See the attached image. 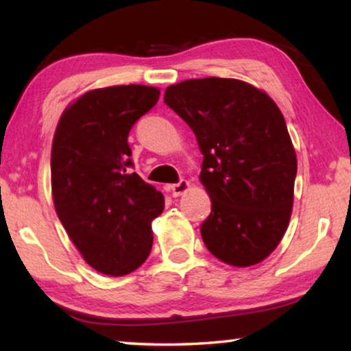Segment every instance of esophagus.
<instances>
[{
    "mask_svg": "<svg viewBox=\"0 0 351 351\" xmlns=\"http://www.w3.org/2000/svg\"><path fill=\"white\" fill-rule=\"evenodd\" d=\"M189 189H190V182L189 180H180L179 184H174V185L169 186L172 196H176V198H177V196L184 195Z\"/></svg>",
    "mask_w": 351,
    "mask_h": 351,
    "instance_id": "1",
    "label": "esophagus"
}]
</instances>
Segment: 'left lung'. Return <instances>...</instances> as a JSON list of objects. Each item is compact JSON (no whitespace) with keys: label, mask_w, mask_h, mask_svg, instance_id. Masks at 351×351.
<instances>
[{"label":"left lung","mask_w":351,"mask_h":351,"mask_svg":"<svg viewBox=\"0 0 351 351\" xmlns=\"http://www.w3.org/2000/svg\"><path fill=\"white\" fill-rule=\"evenodd\" d=\"M165 102L195 132L210 196L206 247L228 265L251 267L275 251L289 225L297 158L276 104L232 78L186 80Z\"/></svg>","instance_id":"8db88e82"}]
</instances>
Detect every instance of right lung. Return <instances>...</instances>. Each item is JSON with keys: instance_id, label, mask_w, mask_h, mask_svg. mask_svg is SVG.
<instances>
[{"instance_id": "1", "label": "right lung", "mask_w": 351, "mask_h": 351, "mask_svg": "<svg viewBox=\"0 0 351 351\" xmlns=\"http://www.w3.org/2000/svg\"><path fill=\"white\" fill-rule=\"evenodd\" d=\"M160 99L129 84L94 89L62 113L51 153L56 213L81 256L104 275L123 276L150 256L152 220L165 196L131 172L128 136Z\"/></svg>"}]
</instances>
